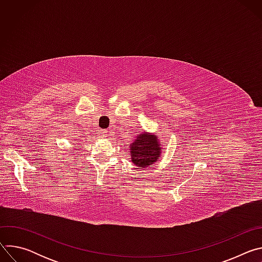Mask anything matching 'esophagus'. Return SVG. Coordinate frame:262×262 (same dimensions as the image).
<instances>
[{"label": "esophagus", "instance_id": "1", "mask_svg": "<svg viewBox=\"0 0 262 262\" xmlns=\"http://www.w3.org/2000/svg\"><path fill=\"white\" fill-rule=\"evenodd\" d=\"M98 136L103 139V138H105V137L107 136V132H106V130H103V129H100V130L98 132Z\"/></svg>", "mask_w": 262, "mask_h": 262}]
</instances>
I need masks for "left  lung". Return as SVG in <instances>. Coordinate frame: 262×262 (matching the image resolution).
I'll use <instances>...</instances> for the list:
<instances>
[{"instance_id": "1", "label": "left lung", "mask_w": 262, "mask_h": 262, "mask_svg": "<svg viewBox=\"0 0 262 262\" xmlns=\"http://www.w3.org/2000/svg\"><path fill=\"white\" fill-rule=\"evenodd\" d=\"M162 142L155 134L143 132L137 136V139L129 144V154L134 165L142 168H147L154 165L162 155Z\"/></svg>"}]
</instances>
